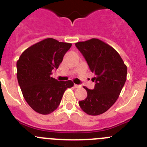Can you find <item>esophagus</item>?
<instances>
[{"mask_svg":"<svg viewBox=\"0 0 147 147\" xmlns=\"http://www.w3.org/2000/svg\"><path fill=\"white\" fill-rule=\"evenodd\" d=\"M80 85H76V84H74V88H80Z\"/></svg>","mask_w":147,"mask_h":147,"instance_id":"34e87169","label":"esophagus"}]
</instances>
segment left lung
Segmentation results:
<instances>
[{"instance_id":"8db88e82","label":"left lung","mask_w":147,"mask_h":147,"mask_svg":"<svg viewBox=\"0 0 147 147\" xmlns=\"http://www.w3.org/2000/svg\"><path fill=\"white\" fill-rule=\"evenodd\" d=\"M75 45L96 75L93 78L96 82L94 89L84 87L88 96L79 105L88 115L104 113L119 98L127 80V66L113 48L98 39L78 42Z\"/></svg>"}]
</instances>
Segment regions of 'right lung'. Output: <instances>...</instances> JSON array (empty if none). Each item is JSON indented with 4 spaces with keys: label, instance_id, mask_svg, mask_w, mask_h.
Wrapping results in <instances>:
<instances>
[{
    "label": "right lung",
    "instance_id": "right-lung-1",
    "mask_svg": "<svg viewBox=\"0 0 147 147\" xmlns=\"http://www.w3.org/2000/svg\"><path fill=\"white\" fill-rule=\"evenodd\" d=\"M72 44L47 38L26 49L17 62V77L23 96L34 111L42 115L57 108L71 80L51 77Z\"/></svg>",
    "mask_w": 147,
    "mask_h": 147
}]
</instances>
